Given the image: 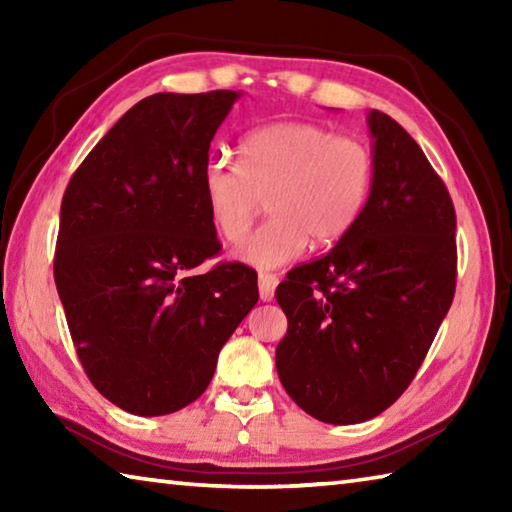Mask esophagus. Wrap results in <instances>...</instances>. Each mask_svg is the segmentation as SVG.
Wrapping results in <instances>:
<instances>
[{
	"mask_svg": "<svg viewBox=\"0 0 512 512\" xmlns=\"http://www.w3.org/2000/svg\"><path fill=\"white\" fill-rule=\"evenodd\" d=\"M277 275L273 273H259L257 277V284H259V300L262 302H271L275 296V289H277Z\"/></svg>",
	"mask_w": 512,
	"mask_h": 512,
	"instance_id": "34e87169",
	"label": "esophagus"
}]
</instances>
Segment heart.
I'll return each instance as SVG.
<instances>
[{"mask_svg":"<svg viewBox=\"0 0 512 512\" xmlns=\"http://www.w3.org/2000/svg\"><path fill=\"white\" fill-rule=\"evenodd\" d=\"M228 155L207 160L201 189L219 237L235 244L266 201L271 216L235 255L262 271L298 259L309 244L329 246L361 219L375 183V155L354 135L314 121H275L250 131Z\"/></svg>","mask_w":512,"mask_h":512,"instance_id":"heart-1","label":"heart"}]
</instances>
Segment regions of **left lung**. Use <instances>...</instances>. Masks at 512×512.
I'll list each match as a JSON object with an SVG mask.
<instances>
[{"instance_id": "1", "label": "left lung", "mask_w": 512, "mask_h": 512, "mask_svg": "<svg viewBox=\"0 0 512 512\" xmlns=\"http://www.w3.org/2000/svg\"><path fill=\"white\" fill-rule=\"evenodd\" d=\"M375 183L361 219L316 262L280 282L289 327L275 368L302 411L357 424L386 411L452 307L456 212L418 142L384 112H368Z\"/></svg>"}]
</instances>
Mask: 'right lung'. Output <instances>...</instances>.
<instances>
[{
	"label": "right lung",
	"instance_id": "right-lung-1",
	"mask_svg": "<svg viewBox=\"0 0 512 512\" xmlns=\"http://www.w3.org/2000/svg\"><path fill=\"white\" fill-rule=\"evenodd\" d=\"M239 97L142 99L65 189L58 296L94 388L133 415H167L198 400L225 341L257 305L253 268L232 262L192 273L221 250L201 176Z\"/></svg>",
	"mask_w": 512,
	"mask_h": 512
}]
</instances>
